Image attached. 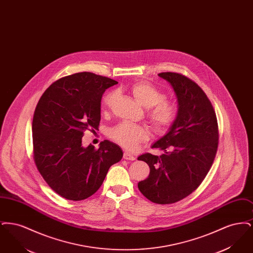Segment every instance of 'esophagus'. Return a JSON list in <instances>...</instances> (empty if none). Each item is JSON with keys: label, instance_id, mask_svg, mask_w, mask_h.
<instances>
[{"label": "esophagus", "instance_id": "34e87169", "mask_svg": "<svg viewBox=\"0 0 253 253\" xmlns=\"http://www.w3.org/2000/svg\"><path fill=\"white\" fill-rule=\"evenodd\" d=\"M123 158L126 159V160H132V161L135 159V157H133L131 154H129V153H124L123 154Z\"/></svg>", "mask_w": 253, "mask_h": 253}]
</instances>
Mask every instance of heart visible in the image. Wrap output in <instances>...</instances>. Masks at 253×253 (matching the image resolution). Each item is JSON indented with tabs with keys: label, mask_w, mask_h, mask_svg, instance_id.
<instances>
[{
	"label": "heart",
	"mask_w": 253,
	"mask_h": 253,
	"mask_svg": "<svg viewBox=\"0 0 253 253\" xmlns=\"http://www.w3.org/2000/svg\"><path fill=\"white\" fill-rule=\"evenodd\" d=\"M130 92L135 101L145 109H150L149 119L159 132L168 131L177 116V106L174 102L166 100L165 95L157 87L147 83L137 82L130 86ZM117 94L108 93L103 98V107L111 108ZM110 136L127 150H134L140 142L149 139L150 132L142 126L131 123H121L110 131Z\"/></svg>",
	"instance_id": "b5f03b06"
}]
</instances>
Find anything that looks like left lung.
Segmentation results:
<instances>
[{
  "mask_svg": "<svg viewBox=\"0 0 253 253\" xmlns=\"http://www.w3.org/2000/svg\"><path fill=\"white\" fill-rule=\"evenodd\" d=\"M177 98V116L169 132L152 145L160 157L144 154L138 160L150 174L138 182L146 198L157 204H172L194 192L211 167L218 147V125L213 107L204 91L177 73H160Z\"/></svg>",
  "mask_w": 253,
  "mask_h": 253,
  "instance_id": "8db88e82",
  "label": "left lung"
}]
</instances>
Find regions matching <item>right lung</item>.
Returning <instances> with one entry per match:
<instances>
[{"mask_svg":"<svg viewBox=\"0 0 253 253\" xmlns=\"http://www.w3.org/2000/svg\"><path fill=\"white\" fill-rule=\"evenodd\" d=\"M118 82L90 72L76 73L49 86L37 104L33 122L34 161L49 187L79 201L96 193L112 165L121 161L119 145L104 140L83 146L85 131L98 129L105 90Z\"/></svg>","mask_w":253,"mask_h":253,"instance_id":"right-lung-1","label":"right lung"}]
</instances>
